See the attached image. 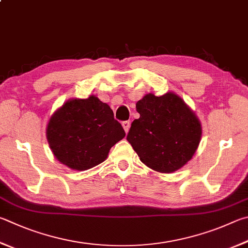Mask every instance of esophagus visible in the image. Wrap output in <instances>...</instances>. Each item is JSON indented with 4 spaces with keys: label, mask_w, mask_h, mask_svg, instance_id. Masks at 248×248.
<instances>
[{
    "label": "esophagus",
    "mask_w": 248,
    "mask_h": 248,
    "mask_svg": "<svg viewBox=\"0 0 248 248\" xmlns=\"http://www.w3.org/2000/svg\"><path fill=\"white\" fill-rule=\"evenodd\" d=\"M123 127H124V129L125 133H128L129 129H130V121H124V123H123Z\"/></svg>",
    "instance_id": "34e87169"
}]
</instances>
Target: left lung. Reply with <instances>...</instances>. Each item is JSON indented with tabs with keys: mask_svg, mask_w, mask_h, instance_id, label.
Instances as JSON below:
<instances>
[{
	"mask_svg": "<svg viewBox=\"0 0 248 248\" xmlns=\"http://www.w3.org/2000/svg\"><path fill=\"white\" fill-rule=\"evenodd\" d=\"M128 142L147 167L170 173L190 160L201 141L202 127L181 97L174 93L161 96L146 94L137 103Z\"/></svg>",
	"mask_w": 248,
	"mask_h": 248,
	"instance_id": "left-lung-1",
	"label": "left lung"
}]
</instances>
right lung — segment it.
I'll return each mask as SVG.
<instances>
[{"instance_id": "1", "label": "right lung", "mask_w": 248, "mask_h": 248, "mask_svg": "<svg viewBox=\"0 0 248 248\" xmlns=\"http://www.w3.org/2000/svg\"><path fill=\"white\" fill-rule=\"evenodd\" d=\"M124 136L110 107L93 95L66 102L51 117L46 129L54 156L80 171L103 163L111 146Z\"/></svg>"}]
</instances>
